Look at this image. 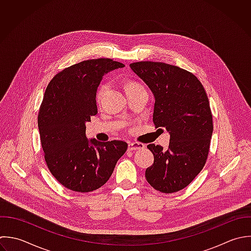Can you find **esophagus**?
<instances>
[{"label":"esophagus","instance_id":"esophagus-1","mask_svg":"<svg viewBox=\"0 0 251 251\" xmlns=\"http://www.w3.org/2000/svg\"><path fill=\"white\" fill-rule=\"evenodd\" d=\"M145 149V145L141 143H129L128 145V150L129 151H138V150H143Z\"/></svg>","mask_w":251,"mask_h":251}]
</instances>
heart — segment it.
I'll list each match as a JSON object with an SVG mask.
<instances>
[{"instance_id":"1","label":"heart","mask_w":251,"mask_h":251,"mask_svg":"<svg viewBox=\"0 0 251 251\" xmlns=\"http://www.w3.org/2000/svg\"><path fill=\"white\" fill-rule=\"evenodd\" d=\"M138 87H141L139 84H137V83H134V82H130V83H128L127 85H126V91H129V90H133V89H136V88H138ZM104 88H105V86H100V88H99V90H98V92H97V96H96V99H97V101L99 102L100 101V98H101V96H102V93H103V91H104Z\"/></svg>"}]
</instances>
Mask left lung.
Returning <instances> with one entry per match:
<instances>
[{"mask_svg": "<svg viewBox=\"0 0 251 251\" xmlns=\"http://www.w3.org/2000/svg\"><path fill=\"white\" fill-rule=\"evenodd\" d=\"M130 67L154 96L155 128L170 134L167 150L148 146L154 161L146 170L147 181L161 193L179 192L202 170L209 152L213 123L206 92L193 73L175 65L139 61Z\"/></svg>", "mask_w": 251, "mask_h": 251, "instance_id": "1", "label": "left lung"}]
</instances>
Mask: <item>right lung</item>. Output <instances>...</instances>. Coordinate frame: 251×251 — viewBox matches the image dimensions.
<instances>
[{
	"label": "right lung",
	"mask_w": 251,
	"mask_h": 251,
	"mask_svg": "<svg viewBox=\"0 0 251 251\" xmlns=\"http://www.w3.org/2000/svg\"><path fill=\"white\" fill-rule=\"evenodd\" d=\"M122 67L110 58L84 60L61 70L46 89L38 115L41 145L49 170L71 191L89 193L103 186L127 151L123 141L86 137V122L98 113L102 76Z\"/></svg>",
	"instance_id": "1"
}]
</instances>
